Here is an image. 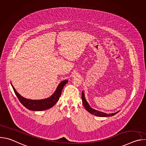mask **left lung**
Wrapping results in <instances>:
<instances>
[{"mask_svg":"<svg viewBox=\"0 0 146 146\" xmlns=\"http://www.w3.org/2000/svg\"><path fill=\"white\" fill-rule=\"evenodd\" d=\"M81 99H82V104L83 105H84V108H86V109L91 114L98 116V117H109V116H113L115 114H116L117 113H118L119 112V111L117 113H111V114H106L105 113H103V112H101L99 111H98L96 110H95L94 109H92V108H91V106H90V105H88V103H87L86 99H85V96H84V92H82V95H81Z\"/></svg>","mask_w":146,"mask_h":146,"instance_id":"8db88e82","label":"left lung"}]
</instances>
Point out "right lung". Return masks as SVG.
<instances>
[{"mask_svg":"<svg viewBox=\"0 0 146 146\" xmlns=\"http://www.w3.org/2000/svg\"><path fill=\"white\" fill-rule=\"evenodd\" d=\"M68 80L62 81L58 86L55 92L48 98L36 100L27 99L23 98L16 91L12 84L11 86L16 96L24 106H25L27 109L33 111H43L47 110L54 106L55 104L58 101L61 95L62 89H63L64 86L66 84Z\"/></svg>","mask_w":146,"mask_h":146,"instance_id":"add662e5","label":"right lung"}]
</instances>
